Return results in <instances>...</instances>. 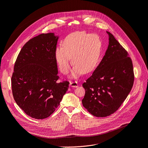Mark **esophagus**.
I'll use <instances>...</instances> for the list:
<instances>
[{
	"mask_svg": "<svg viewBox=\"0 0 148 148\" xmlns=\"http://www.w3.org/2000/svg\"><path fill=\"white\" fill-rule=\"evenodd\" d=\"M70 86L71 87H75V88H77L78 87V83L77 82H70Z\"/></svg>",
	"mask_w": 148,
	"mask_h": 148,
	"instance_id": "obj_1",
	"label": "esophagus"
}]
</instances>
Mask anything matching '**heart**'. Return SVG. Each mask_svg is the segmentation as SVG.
I'll use <instances>...</instances> for the list:
<instances>
[{"label":"heart","mask_w":148,"mask_h":148,"mask_svg":"<svg viewBox=\"0 0 148 148\" xmlns=\"http://www.w3.org/2000/svg\"><path fill=\"white\" fill-rule=\"evenodd\" d=\"M62 47L55 50L54 57L60 71L64 74L69 73L71 58L74 66L73 77L93 71L99 63L102 52V41L96 35L84 32H75L66 36Z\"/></svg>","instance_id":"obj_1"}]
</instances>
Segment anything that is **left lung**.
<instances>
[{
	"label": "left lung",
	"instance_id": "obj_1",
	"mask_svg": "<svg viewBox=\"0 0 148 148\" xmlns=\"http://www.w3.org/2000/svg\"><path fill=\"white\" fill-rule=\"evenodd\" d=\"M108 46L102 61L82 85L85 95L83 106L96 117L115 112L132 89L134 74L127 52L110 32Z\"/></svg>",
	"mask_w": 148,
	"mask_h": 148
}]
</instances>
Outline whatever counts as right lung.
<instances>
[{"label":"right lung","mask_w":148,"mask_h":148,"mask_svg":"<svg viewBox=\"0 0 148 148\" xmlns=\"http://www.w3.org/2000/svg\"><path fill=\"white\" fill-rule=\"evenodd\" d=\"M58 36L42 34L21 49L14 66L12 87L14 99L27 115L37 119L51 115L60 105L69 82H57L54 57Z\"/></svg>","instance_id":"1"}]
</instances>
